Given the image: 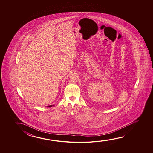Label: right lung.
<instances>
[{"label":"right lung","mask_w":153,"mask_h":153,"mask_svg":"<svg viewBox=\"0 0 153 153\" xmlns=\"http://www.w3.org/2000/svg\"><path fill=\"white\" fill-rule=\"evenodd\" d=\"M54 105H49V106H48V107H52V106H54Z\"/></svg>","instance_id":"right-lung-1"}]
</instances>
